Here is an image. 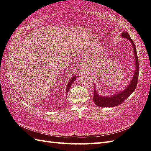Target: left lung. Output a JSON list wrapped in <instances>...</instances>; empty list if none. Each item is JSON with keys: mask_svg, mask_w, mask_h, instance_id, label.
Wrapping results in <instances>:
<instances>
[{"mask_svg": "<svg viewBox=\"0 0 151 151\" xmlns=\"http://www.w3.org/2000/svg\"><path fill=\"white\" fill-rule=\"evenodd\" d=\"M121 36L130 41V43L132 44L134 47V56H135V63H136V70L134 71V75H133L132 81H131L129 86L124 89L123 91L118 93L117 94L115 95H112L111 97H103L98 94L95 87L93 91V102L95 104L100 107H114L116 106L122 104L126 99L129 97V96L134 91L136 88V86L137 84V79H138L139 75V62H138V57L137 55L136 49L134 45L132 40L130 38V36L128 32H123L121 34Z\"/></svg>", "mask_w": 151, "mask_h": 151, "instance_id": "1", "label": "left lung"}]
</instances>
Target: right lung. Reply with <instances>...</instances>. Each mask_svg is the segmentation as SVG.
Segmentation results:
<instances>
[{
  "label": "right lung",
  "instance_id": "obj_1",
  "mask_svg": "<svg viewBox=\"0 0 151 151\" xmlns=\"http://www.w3.org/2000/svg\"><path fill=\"white\" fill-rule=\"evenodd\" d=\"M75 80H76V76H73V77L70 79L69 82H68V84H67V89H66V94H67V93H68L69 89L70 88V87H71L73 83L75 82Z\"/></svg>",
  "mask_w": 151,
  "mask_h": 151
}]
</instances>
